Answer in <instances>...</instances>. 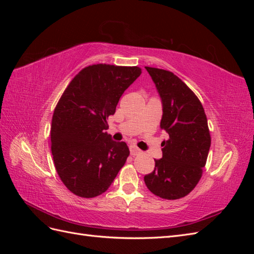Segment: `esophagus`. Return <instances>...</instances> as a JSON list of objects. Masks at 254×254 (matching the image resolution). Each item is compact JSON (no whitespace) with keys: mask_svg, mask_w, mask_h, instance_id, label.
I'll list each match as a JSON object with an SVG mask.
<instances>
[{"mask_svg":"<svg viewBox=\"0 0 254 254\" xmlns=\"http://www.w3.org/2000/svg\"><path fill=\"white\" fill-rule=\"evenodd\" d=\"M130 153H131V156H137L142 153V151L137 147H135V146H130Z\"/></svg>","mask_w":254,"mask_h":254,"instance_id":"esophagus-1","label":"esophagus"}]
</instances>
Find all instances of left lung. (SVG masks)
<instances>
[{
    "instance_id": "left-lung-1",
    "label": "left lung",
    "mask_w": 254,
    "mask_h": 254,
    "mask_svg": "<svg viewBox=\"0 0 254 254\" xmlns=\"http://www.w3.org/2000/svg\"><path fill=\"white\" fill-rule=\"evenodd\" d=\"M162 102L160 127L168 133L162 158L144 177L152 194L175 200L194 190L202 176L211 146L203 107L195 93L178 76L162 68L145 66Z\"/></svg>"
}]
</instances>
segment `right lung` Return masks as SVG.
Listing matches in <instances>:
<instances>
[{"instance_id": "add662e5", "label": "right lung", "mask_w": 254, "mask_h": 254, "mask_svg": "<svg viewBox=\"0 0 254 254\" xmlns=\"http://www.w3.org/2000/svg\"><path fill=\"white\" fill-rule=\"evenodd\" d=\"M141 73L137 66L89 65L61 95L52 119V155L61 181L73 194L93 198L105 193L124 166L129 148L107 133V119Z\"/></svg>"}]
</instances>
